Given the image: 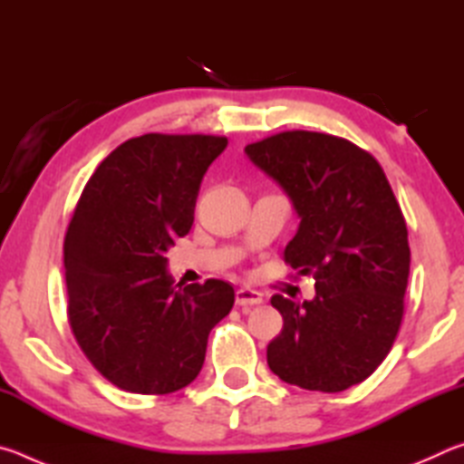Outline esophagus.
<instances>
[{"label":"esophagus","mask_w":464,"mask_h":464,"mask_svg":"<svg viewBox=\"0 0 464 464\" xmlns=\"http://www.w3.org/2000/svg\"><path fill=\"white\" fill-rule=\"evenodd\" d=\"M235 301H237V304H241V307H247V304H260L264 298L260 290L241 286L237 288V293H235Z\"/></svg>","instance_id":"esophagus-1"}]
</instances>
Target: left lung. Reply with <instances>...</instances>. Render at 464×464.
Here are the masks:
<instances>
[{"label": "left lung", "instance_id": "left-lung-1", "mask_svg": "<svg viewBox=\"0 0 464 464\" xmlns=\"http://www.w3.org/2000/svg\"><path fill=\"white\" fill-rule=\"evenodd\" d=\"M301 217L285 249L317 295L272 296L285 325L268 343L270 371L307 391L340 392L368 379L403 319L411 251L401 207L374 157L342 137L285 130L246 147Z\"/></svg>", "mask_w": 464, "mask_h": 464}]
</instances>
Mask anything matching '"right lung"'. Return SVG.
Wrapping results in <instances>:
<instances>
[{
    "instance_id": "1",
    "label": "right lung",
    "mask_w": 464,
    "mask_h": 464,
    "mask_svg": "<svg viewBox=\"0 0 464 464\" xmlns=\"http://www.w3.org/2000/svg\"><path fill=\"white\" fill-rule=\"evenodd\" d=\"M227 147L215 135L149 132L100 163L67 227V317L85 358L116 387L168 395L198 376L229 315L225 280L174 285L166 251L190 231L200 182Z\"/></svg>"
}]
</instances>
